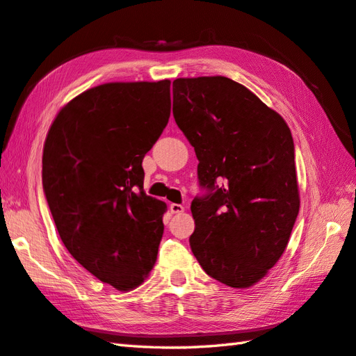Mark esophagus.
Here are the masks:
<instances>
[{"label":"esophagus","mask_w":356,"mask_h":356,"mask_svg":"<svg viewBox=\"0 0 356 356\" xmlns=\"http://www.w3.org/2000/svg\"><path fill=\"white\" fill-rule=\"evenodd\" d=\"M170 212L172 213H183L184 207L181 204H175V202H173V204H170Z\"/></svg>","instance_id":"esophagus-1"}]
</instances>
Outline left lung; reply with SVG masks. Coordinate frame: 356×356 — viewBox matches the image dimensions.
<instances>
[{
    "instance_id": "left-lung-1",
    "label": "left lung",
    "mask_w": 356,
    "mask_h": 356,
    "mask_svg": "<svg viewBox=\"0 0 356 356\" xmlns=\"http://www.w3.org/2000/svg\"><path fill=\"white\" fill-rule=\"evenodd\" d=\"M173 118L198 158L191 248L222 284L250 287L277 264L300 212L286 121L226 76L173 81Z\"/></svg>"
}]
</instances>
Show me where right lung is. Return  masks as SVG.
Listing matches in <instances>:
<instances>
[{"instance_id":"add662e5","label":"right lung","mask_w":356,"mask_h":356,"mask_svg":"<svg viewBox=\"0 0 356 356\" xmlns=\"http://www.w3.org/2000/svg\"><path fill=\"white\" fill-rule=\"evenodd\" d=\"M170 117V81L108 83L61 108L42 152V191L61 241L118 290L154 267L163 201L144 192L143 158Z\"/></svg>"}]
</instances>
